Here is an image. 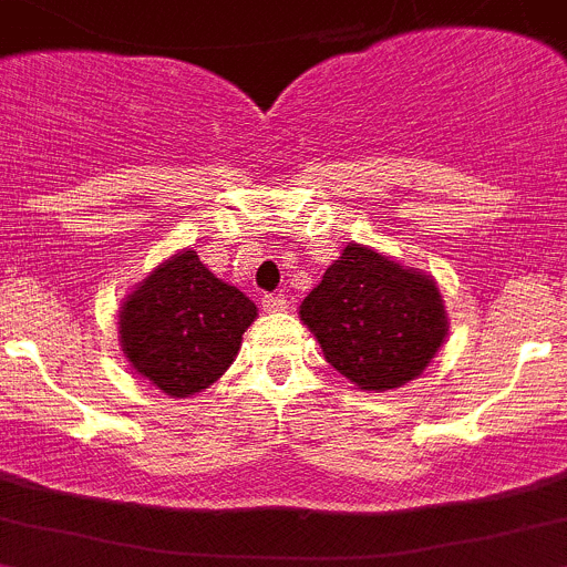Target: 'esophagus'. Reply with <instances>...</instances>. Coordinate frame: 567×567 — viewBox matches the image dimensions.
Here are the masks:
<instances>
[{
    "label": "esophagus",
    "instance_id": "obj_1",
    "mask_svg": "<svg viewBox=\"0 0 567 567\" xmlns=\"http://www.w3.org/2000/svg\"><path fill=\"white\" fill-rule=\"evenodd\" d=\"M262 310H266V313H282V310H288V296L266 293L262 296Z\"/></svg>",
    "mask_w": 567,
    "mask_h": 567
}]
</instances>
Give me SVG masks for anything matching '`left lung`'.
Listing matches in <instances>:
<instances>
[{
    "label": "left lung",
    "instance_id": "8db88e82",
    "mask_svg": "<svg viewBox=\"0 0 567 567\" xmlns=\"http://www.w3.org/2000/svg\"><path fill=\"white\" fill-rule=\"evenodd\" d=\"M299 319L327 363L361 391L416 380L447 338L436 279L363 243L343 246L299 305Z\"/></svg>",
    "mask_w": 567,
    "mask_h": 567
}]
</instances>
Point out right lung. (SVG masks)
<instances>
[{
  "instance_id": "add662e5",
  "label": "right lung",
  "mask_w": 567,
  "mask_h": 567,
  "mask_svg": "<svg viewBox=\"0 0 567 567\" xmlns=\"http://www.w3.org/2000/svg\"><path fill=\"white\" fill-rule=\"evenodd\" d=\"M257 305L218 279L193 248L162 259L120 308V347L131 369L167 396L209 389L240 352Z\"/></svg>"
}]
</instances>
